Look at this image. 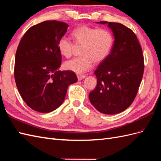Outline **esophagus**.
<instances>
[{
  "label": "esophagus",
  "instance_id": "obj_1",
  "mask_svg": "<svg viewBox=\"0 0 161 161\" xmlns=\"http://www.w3.org/2000/svg\"><path fill=\"white\" fill-rule=\"evenodd\" d=\"M77 77L78 80H81L84 79V78L86 77V75H77Z\"/></svg>",
  "mask_w": 161,
  "mask_h": 161
}]
</instances>
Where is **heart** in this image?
Masks as SVG:
<instances>
[{
    "label": "heart",
    "instance_id": "1",
    "mask_svg": "<svg viewBox=\"0 0 161 161\" xmlns=\"http://www.w3.org/2000/svg\"><path fill=\"white\" fill-rule=\"evenodd\" d=\"M77 46H81L80 56L65 62V69L77 73L88 71L94 62L101 63L106 59L112 50L114 37L111 32L103 28L83 25L73 32ZM75 45L67 36L61 37L58 42V48L62 56L71 58Z\"/></svg>",
    "mask_w": 161,
    "mask_h": 161
}]
</instances>
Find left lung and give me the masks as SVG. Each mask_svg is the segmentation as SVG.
Wrapping results in <instances>:
<instances>
[{"instance_id": "8db88e82", "label": "left lung", "mask_w": 161, "mask_h": 161, "mask_svg": "<svg viewBox=\"0 0 161 161\" xmlns=\"http://www.w3.org/2000/svg\"><path fill=\"white\" fill-rule=\"evenodd\" d=\"M97 23L108 24L115 40L109 56L94 71L97 84L89 98L98 112L116 114L129 108L137 94L144 70L142 49L133 31L123 24Z\"/></svg>"}]
</instances>
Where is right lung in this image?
<instances>
[{
    "label": "right lung",
    "mask_w": 161,
    "mask_h": 161,
    "mask_svg": "<svg viewBox=\"0 0 161 161\" xmlns=\"http://www.w3.org/2000/svg\"><path fill=\"white\" fill-rule=\"evenodd\" d=\"M69 25L45 21L28 29L18 45L14 77L24 102L36 112L49 113L63 103L68 86L77 81L71 71H59L62 56L58 42Z\"/></svg>",
    "instance_id": "right-lung-1"
}]
</instances>
